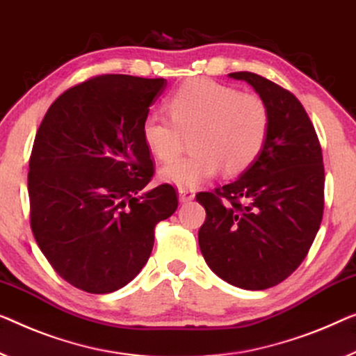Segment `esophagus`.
Returning a JSON list of instances; mask_svg holds the SVG:
<instances>
[{
  "instance_id": "34e87169",
  "label": "esophagus",
  "mask_w": 356,
  "mask_h": 356,
  "mask_svg": "<svg viewBox=\"0 0 356 356\" xmlns=\"http://www.w3.org/2000/svg\"><path fill=\"white\" fill-rule=\"evenodd\" d=\"M195 198V192L190 188H179V200L180 203H188Z\"/></svg>"
}]
</instances>
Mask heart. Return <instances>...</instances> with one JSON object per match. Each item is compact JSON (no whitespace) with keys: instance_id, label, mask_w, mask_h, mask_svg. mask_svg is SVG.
<instances>
[{"instance_id":"obj_1","label":"heart","mask_w":356,"mask_h":356,"mask_svg":"<svg viewBox=\"0 0 356 356\" xmlns=\"http://www.w3.org/2000/svg\"><path fill=\"white\" fill-rule=\"evenodd\" d=\"M171 118L148 113L142 140L160 161H171L192 136V153L164 166L160 177L192 188L225 168L236 174L261 155L270 129V110L257 94L240 92L208 78L184 83L168 99Z\"/></svg>"}]
</instances>
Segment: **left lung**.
<instances>
[{
  "label": "left lung",
  "instance_id": "obj_1",
  "mask_svg": "<svg viewBox=\"0 0 356 356\" xmlns=\"http://www.w3.org/2000/svg\"><path fill=\"white\" fill-rule=\"evenodd\" d=\"M229 76L265 100L268 137L240 179L196 195L206 209L198 243L217 277L261 291L284 281L309 254L325 209V166L315 127L294 94L251 72Z\"/></svg>",
  "mask_w": 356,
  "mask_h": 356
}]
</instances>
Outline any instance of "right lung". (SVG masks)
<instances>
[{"label": "right lung", "instance_id": "right-lung-1", "mask_svg": "<svg viewBox=\"0 0 356 356\" xmlns=\"http://www.w3.org/2000/svg\"><path fill=\"white\" fill-rule=\"evenodd\" d=\"M164 78L99 75L57 97L30 156V225L47 262L91 294L137 277L155 227L177 209L169 184L142 192L155 168L142 121Z\"/></svg>", "mask_w": 356, "mask_h": 356}]
</instances>
